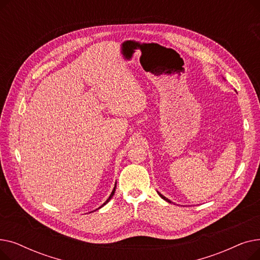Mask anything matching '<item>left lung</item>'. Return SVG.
Returning a JSON list of instances; mask_svg holds the SVG:
<instances>
[{
	"label": "left lung",
	"instance_id": "obj_1",
	"mask_svg": "<svg viewBox=\"0 0 260 260\" xmlns=\"http://www.w3.org/2000/svg\"><path fill=\"white\" fill-rule=\"evenodd\" d=\"M157 193H158V194H159V196H160V197H161V198H162V199H165V200H166V201H168V202H171V201H170V200H169V199H168V198H167V197H165V196H163V195H161V194H160V193H159V192H157Z\"/></svg>",
	"mask_w": 260,
	"mask_h": 260
}]
</instances>
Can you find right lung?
<instances>
[{"label": "right lung", "instance_id": "1", "mask_svg": "<svg viewBox=\"0 0 260 260\" xmlns=\"http://www.w3.org/2000/svg\"><path fill=\"white\" fill-rule=\"evenodd\" d=\"M116 184H117V183H116ZM116 184H115V187H114V189H113V192H112L111 196H109V197H108V199H107V200H106V201H105V202H104V203L102 204V206H101L100 208H102L103 206H105V204H106V203H107V202H108L109 200H111V199H112V197H113V196H114V194H115V190H116ZM100 208H99V209H100Z\"/></svg>", "mask_w": 260, "mask_h": 260}]
</instances>
